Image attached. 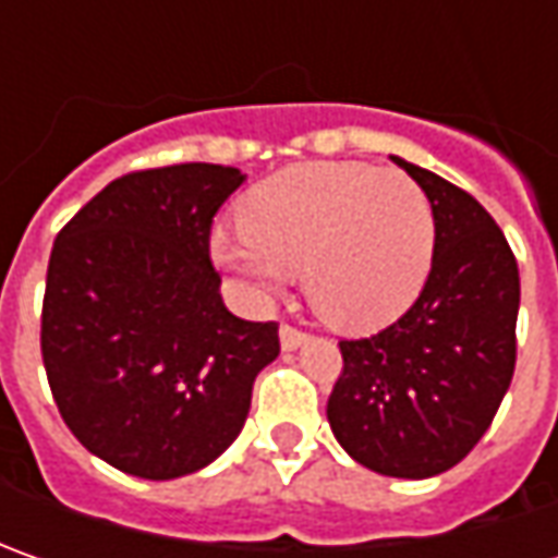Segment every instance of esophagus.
<instances>
[{"label": "esophagus", "mask_w": 558, "mask_h": 558, "mask_svg": "<svg viewBox=\"0 0 558 558\" xmlns=\"http://www.w3.org/2000/svg\"><path fill=\"white\" fill-rule=\"evenodd\" d=\"M279 341H282V351H298L304 341H307V332H301V329H294L289 323H282V329H279Z\"/></svg>", "instance_id": "34e87169"}]
</instances>
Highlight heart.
<instances>
[{"mask_svg":"<svg viewBox=\"0 0 558 558\" xmlns=\"http://www.w3.org/2000/svg\"><path fill=\"white\" fill-rule=\"evenodd\" d=\"M242 232L214 235V260L254 294H276L301 269L316 313L373 332L425 286L435 210L403 170L313 161L272 173L239 204Z\"/></svg>","mask_w":558,"mask_h":558,"instance_id":"heart-1","label":"heart"}]
</instances>
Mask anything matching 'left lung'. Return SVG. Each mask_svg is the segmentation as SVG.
Masks as SVG:
<instances>
[{
  "label": "left lung",
  "mask_w": 558,
  "mask_h": 558,
  "mask_svg": "<svg viewBox=\"0 0 558 558\" xmlns=\"http://www.w3.org/2000/svg\"><path fill=\"white\" fill-rule=\"evenodd\" d=\"M435 210V254L416 304L388 329L338 341L326 416L360 465L432 478L469 457L515 373L519 264L504 229L460 185L395 158Z\"/></svg>",
  "instance_id": "obj_1"
}]
</instances>
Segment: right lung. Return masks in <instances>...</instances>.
<instances>
[{
    "label": "right lung",
    "instance_id": "obj_1",
    "mask_svg": "<svg viewBox=\"0 0 558 558\" xmlns=\"http://www.w3.org/2000/svg\"><path fill=\"white\" fill-rule=\"evenodd\" d=\"M245 173L173 163L108 183L58 232L43 366L74 438L126 475L180 478L239 438L279 323L226 311L210 223Z\"/></svg>",
    "mask_w": 558,
    "mask_h": 558
}]
</instances>
